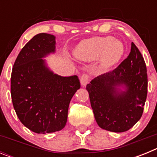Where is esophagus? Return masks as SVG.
Wrapping results in <instances>:
<instances>
[{
	"label": "esophagus",
	"mask_w": 157,
	"mask_h": 157,
	"mask_svg": "<svg viewBox=\"0 0 157 157\" xmlns=\"http://www.w3.org/2000/svg\"><path fill=\"white\" fill-rule=\"evenodd\" d=\"M89 80H90V76L86 73L82 74L81 75V77H80V82H81L82 86H86L87 83L89 82Z\"/></svg>",
	"instance_id": "esophagus-1"
}]
</instances>
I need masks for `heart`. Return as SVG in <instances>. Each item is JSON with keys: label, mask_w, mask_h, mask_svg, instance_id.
I'll return each instance as SVG.
<instances>
[{"label": "heart", "mask_w": 157, "mask_h": 157, "mask_svg": "<svg viewBox=\"0 0 157 157\" xmlns=\"http://www.w3.org/2000/svg\"><path fill=\"white\" fill-rule=\"evenodd\" d=\"M124 53L121 41L114 40L112 36L97 37L83 41L75 51L78 58L93 60L101 56L105 65H112L120 59Z\"/></svg>", "instance_id": "b5f03b06"}]
</instances>
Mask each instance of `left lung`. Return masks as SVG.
Returning a JSON list of instances; mask_svg holds the SVG:
<instances>
[{
    "instance_id": "left-lung-1",
    "label": "left lung",
    "mask_w": 157,
    "mask_h": 157,
    "mask_svg": "<svg viewBox=\"0 0 157 157\" xmlns=\"http://www.w3.org/2000/svg\"><path fill=\"white\" fill-rule=\"evenodd\" d=\"M123 85L125 91L119 92ZM98 126L112 132L130 130L141 119L148 92V76L143 56L134 43L129 56L117 67L87 84Z\"/></svg>"
}]
</instances>
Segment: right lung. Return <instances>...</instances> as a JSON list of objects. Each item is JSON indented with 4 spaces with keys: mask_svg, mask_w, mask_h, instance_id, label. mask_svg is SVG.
<instances>
[{
    "mask_svg": "<svg viewBox=\"0 0 157 157\" xmlns=\"http://www.w3.org/2000/svg\"><path fill=\"white\" fill-rule=\"evenodd\" d=\"M55 37L41 33L19 52L11 75V96L19 120L37 134L65 127L70 101L80 88L78 76L62 77L47 68L42 59L55 52Z\"/></svg>",
    "mask_w": 157,
    "mask_h": 157,
    "instance_id": "1",
    "label": "right lung"
}]
</instances>
